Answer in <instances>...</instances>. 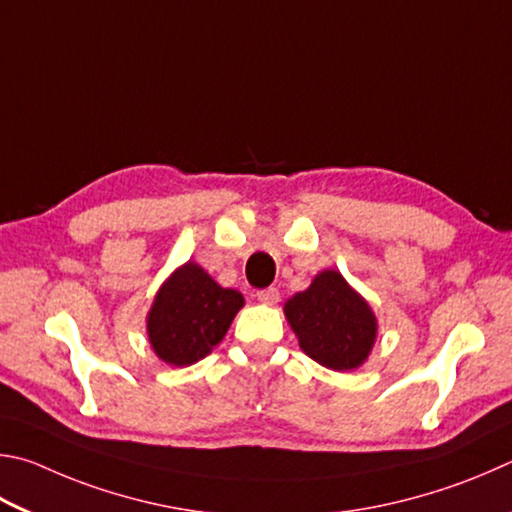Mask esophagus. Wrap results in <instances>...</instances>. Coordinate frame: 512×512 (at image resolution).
I'll return each mask as SVG.
<instances>
[{"instance_id":"obj_1","label":"esophagus","mask_w":512,"mask_h":512,"mask_svg":"<svg viewBox=\"0 0 512 512\" xmlns=\"http://www.w3.org/2000/svg\"><path fill=\"white\" fill-rule=\"evenodd\" d=\"M256 297H258V301L265 303V306H274V303L281 299V292H279V288H265V290H258Z\"/></svg>"}]
</instances>
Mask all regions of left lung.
<instances>
[{"label": "left lung", "instance_id": "8db88e82", "mask_svg": "<svg viewBox=\"0 0 512 512\" xmlns=\"http://www.w3.org/2000/svg\"><path fill=\"white\" fill-rule=\"evenodd\" d=\"M285 317L303 353L333 371H351L369 357L378 324L360 294L335 270L315 276L285 303Z\"/></svg>", "mask_w": 512, "mask_h": 512}]
</instances>
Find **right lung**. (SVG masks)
Instances as JSON below:
<instances>
[{
    "mask_svg": "<svg viewBox=\"0 0 512 512\" xmlns=\"http://www.w3.org/2000/svg\"><path fill=\"white\" fill-rule=\"evenodd\" d=\"M242 294L220 288L200 265L186 263L159 290L148 315V337L159 360L188 366L227 335Z\"/></svg>",
    "mask_w": 512,
    "mask_h": 512,
    "instance_id": "add662e5",
    "label": "right lung"
}]
</instances>
